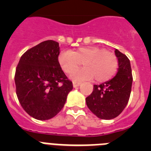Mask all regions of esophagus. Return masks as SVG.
I'll return each instance as SVG.
<instances>
[{
	"mask_svg": "<svg viewBox=\"0 0 151 151\" xmlns=\"http://www.w3.org/2000/svg\"><path fill=\"white\" fill-rule=\"evenodd\" d=\"M80 84H81V82H73V87L74 88H76V87H78V86H79Z\"/></svg>",
	"mask_w": 151,
	"mask_h": 151,
	"instance_id": "34e87169",
	"label": "esophagus"
}]
</instances>
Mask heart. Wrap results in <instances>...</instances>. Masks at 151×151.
<instances>
[{"label":"heart","mask_w":151,"mask_h":151,"mask_svg":"<svg viewBox=\"0 0 151 151\" xmlns=\"http://www.w3.org/2000/svg\"><path fill=\"white\" fill-rule=\"evenodd\" d=\"M57 60L66 74H71L83 64V69L72 75V78L77 81L94 78L96 82H106L115 75L119 64L114 53L96 46L82 47L72 51L63 50Z\"/></svg>","instance_id":"heart-1"}]
</instances>
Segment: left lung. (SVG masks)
Listing matches in <instances>:
<instances>
[{
    "mask_svg": "<svg viewBox=\"0 0 151 151\" xmlns=\"http://www.w3.org/2000/svg\"><path fill=\"white\" fill-rule=\"evenodd\" d=\"M119 68L116 76L99 85H94L91 94L86 97L89 110L101 119H112L125 109L130 97L132 74L130 60L117 49Z\"/></svg>",
    "mask_w": 151,
    "mask_h": 151,
    "instance_id": "1",
    "label": "left lung"
}]
</instances>
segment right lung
<instances>
[{"instance_id": "1", "label": "right lung", "mask_w": 151, "mask_h": 151, "mask_svg": "<svg viewBox=\"0 0 151 151\" xmlns=\"http://www.w3.org/2000/svg\"><path fill=\"white\" fill-rule=\"evenodd\" d=\"M59 43L48 40L25 52L16 69V93L23 110L33 118L55 116L73 90L58 63Z\"/></svg>"}]
</instances>
